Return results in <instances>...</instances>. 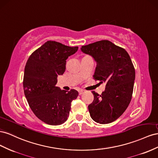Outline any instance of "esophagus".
Returning a JSON list of instances; mask_svg holds the SVG:
<instances>
[{"label":"esophagus","instance_id":"34e87169","mask_svg":"<svg viewBox=\"0 0 158 158\" xmlns=\"http://www.w3.org/2000/svg\"><path fill=\"white\" fill-rule=\"evenodd\" d=\"M84 93H85V91H83V90H80L79 91V95H81V94H83Z\"/></svg>","mask_w":158,"mask_h":158}]
</instances>
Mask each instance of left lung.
<instances>
[{
	"label": "left lung",
	"instance_id": "8db88e82",
	"mask_svg": "<svg viewBox=\"0 0 158 158\" xmlns=\"http://www.w3.org/2000/svg\"><path fill=\"white\" fill-rule=\"evenodd\" d=\"M93 57L97 67L94 79L106 83L101 94L93 91V102L88 106L90 116L99 124H108L123 114L131 101L135 69L124 49L109 40H101L81 48Z\"/></svg>",
	"mask_w": 158,
	"mask_h": 158
}]
</instances>
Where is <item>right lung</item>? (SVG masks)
I'll list each match as a JSON object with an SVG mask.
<instances>
[{
    "label": "right lung",
    "instance_id": "add662e5",
    "mask_svg": "<svg viewBox=\"0 0 158 158\" xmlns=\"http://www.w3.org/2000/svg\"><path fill=\"white\" fill-rule=\"evenodd\" d=\"M78 50L55 41H48L31 53L24 69L23 87L28 105L38 118L49 125L67 120L71 102L78 96L56 86L57 76L65 71L66 60Z\"/></svg>",
    "mask_w": 158,
    "mask_h": 158
}]
</instances>
